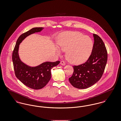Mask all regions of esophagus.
<instances>
[{
	"mask_svg": "<svg viewBox=\"0 0 121 121\" xmlns=\"http://www.w3.org/2000/svg\"><path fill=\"white\" fill-rule=\"evenodd\" d=\"M60 64L63 65V66H65L66 65V63L64 61H62L61 62H60Z\"/></svg>",
	"mask_w": 121,
	"mask_h": 121,
	"instance_id": "34e87169",
	"label": "esophagus"
}]
</instances>
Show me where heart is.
<instances>
[{
    "mask_svg": "<svg viewBox=\"0 0 121 121\" xmlns=\"http://www.w3.org/2000/svg\"><path fill=\"white\" fill-rule=\"evenodd\" d=\"M58 44L62 51H67V59L74 64L85 62L90 56L93 46L90 37L78 32L64 33L60 36ZM57 51L58 54H61L60 50Z\"/></svg>",
    "mask_w": 121,
    "mask_h": 121,
    "instance_id": "b5f03b06",
    "label": "heart"
}]
</instances>
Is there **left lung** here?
I'll return each instance as SVG.
<instances>
[{
    "instance_id": "8db88e82",
    "label": "left lung",
    "mask_w": 121,
    "mask_h": 121,
    "mask_svg": "<svg viewBox=\"0 0 121 121\" xmlns=\"http://www.w3.org/2000/svg\"><path fill=\"white\" fill-rule=\"evenodd\" d=\"M93 36L94 42L90 56L85 63L73 66L74 72L69 78L72 85L77 88L86 89L98 82L107 62V51L103 41L98 35Z\"/></svg>"
}]
</instances>
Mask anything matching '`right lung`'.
<instances>
[{"label": "right lung", "instance_id": "1", "mask_svg": "<svg viewBox=\"0 0 121 121\" xmlns=\"http://www.w3.org/2000/svg\"><path fill=\"white\" fill-rule=\"evenodd\" d=\"M43 28H34L21 35L18 38L12 54V60L16 77L26 86L34 89H40L45 86L51 78V70L57 66L60 61L46 62L36 67H30L23 63L18 55L20 43L30 35L40 32Z\"/></svg>", "mask_w": 121, "mask_h": 121}]
</instances>
